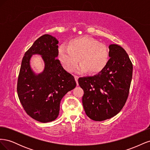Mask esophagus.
<instances>
[{
	"label": "esophagus",
	"mask_w": 150,
	"mask_h": 150,
	"mask_svg": "<svg viewBox=\"0 0 150 150\" xmlns=\"http://www.w3.org/2000/svg\"><path fill=\"white\" fill-rule=\"evenodd\" d=\"M74 78H75L76 81L77 85H78V78H79V76H76V75H75V76H74Z\"/></svg>",
	"instance_id": "1"
}]
</instances>
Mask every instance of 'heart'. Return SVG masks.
<instances>
[{"label":"heart","instance_id":"b5f03b06","mask_svg":"<svg viewBox=\"0 0 150 150\" xmlns=\"http://www.w3.org/2000/svg\"><path fill=\"white\" fill-rule=\"evenodd\" d=\"M57 56L67 71H73L80 61L79 71L95 74L106 67L110 54L104 44L87 36H80L69 40L67 46L59 47Z\"/></svg>","mask_w":150,"mask_h":150}]
</instances>
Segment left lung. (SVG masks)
Returning <instances> with one entry per match:
<instances>
[{
	"instance_id": "left-lung-1",
	"label": "left lung",
	"mask_w": 150,
	"mask_h": 150,
	"mask_svg": "<svg viewBox=\"0 0 150 150\" xmlns=\"http://www.w3.org/2000/svg\"><path fill=\"white\" fill-rule=\"evenodd\" d=\"M110 59L97 75L79 78L84 91L83 105L90 119L101 121L115 116L123 108L128 97L132 79L133 64L125 50L111 44Z\"/></svg>"
}]
</instances>
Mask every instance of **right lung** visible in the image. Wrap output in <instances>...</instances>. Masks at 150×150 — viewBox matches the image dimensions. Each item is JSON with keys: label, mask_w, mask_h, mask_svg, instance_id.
Instances as JSON below:
<instances>
[{"label": "right lung", "mask_w": 150, "mask_h": 150, "mask_svg": "<svg viewBox=\"0 0 150 150\" xmlns=\"http://www.w3.org/2000/svg\"><path fill=\"white\" fill-rule=\"evenodd\" d=\"M58 40L49 34L40 36L24 54L18 77V97L27 114L34 120L47 122L55 120L63 96L76 86L74 76L61 64L57 57ZM42 56L44 71L35 75L30 66L32 55Z\"/></svg>", "instance_id": "right-lung-1"}]
</instances>
